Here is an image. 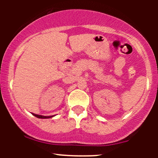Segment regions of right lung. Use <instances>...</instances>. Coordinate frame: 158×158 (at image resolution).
Segmentation results:
<instances>
[{
	"label": "right lung",
	"instance_id": "right-lung-1",
	"mask_svg": "<svg viewBox=\"0 0 158 158\" xmlns=\"http://www.w3.org/2000/svg\"><path fill=\"white\" fill-rule=\"evenodd\" d=\"M32 115H34L35 117H38V118H41V119H46V118H50V117H52L53 116H48V117H46V116H41V115H38V114H32Z\"/></svg>",
	"mask_w": 158,
	"mask_h": 158
}]
</instances>
